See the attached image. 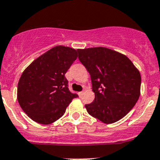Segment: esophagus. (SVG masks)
I'll return each instance as SVG.
<instances>
[{"mask_svg":"<svg viewBox=\"0 0 160 160\" xmlns=\"http://www.w3.org/2000/svg\"><path fill=\"white\" fill-rule=\"evenodd\" d=\"M79 96H80V97H81L82 95H83V94H84V91H82V92H79Z\"/></svg>","mask_w":160,"mask_h":160,"instance_id":"34e87169","label":"esophagus"}]
</instances>
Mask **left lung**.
I'll return each instance as SVG.
<instances>
[{
    "instance_id": "8db88e82",
    "label": "left lung",
    "mask_w": 160,
    "mask_h": 160,
    "mask_svg": "<svg viewBox=\"0 0 160 160\" xmlns=\"http://www.w3.org/2000/svg\"><path fill=\"white\" fill-rule=\"evenodd\" d=\"M78 58L91 76L95 99L85 108L105 124L122 119L140 96L141 76L128 57L106 47L78 49Z\"/></svg>"
}]
</instances>
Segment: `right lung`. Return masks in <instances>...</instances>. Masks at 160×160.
<instances>
[{"label":"right lung","mask_w":160,"mask_h":160,"mask_svg":"<svg viewBox=\"0 0 160 160\" xmlns=\"http://www.w3.org/2000/svg\"><path fill=\"white\" fill-rule=\"evenodd\" d=\"M76 50L56 46L34 60L18 84V101L30 118L48 125L64 114L73 98L65 74L77 58Z\"/></svg>","instance_id":"1"}]
</instances>
